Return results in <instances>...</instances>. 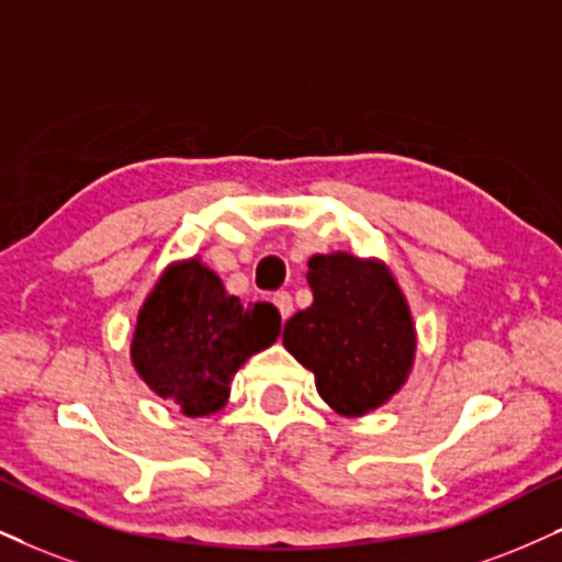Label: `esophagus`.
Segmentation results:
<instances>
[{
  "label": "esophagus",
  "mask_w": 562,
  "mask_h": 562,
  "mask_svg": "<svg viewBox=\"0 0 562 562\" xmlns=\"http://www.w3.org/2000/svg\"><path fill=\"white\" fill-rule=\"evenodd\" d=\"M273 304H276V307H279V313H281L283 321H289V317H292V313H294L292 294H289V292H276L273 294Z\"/></svg>",
  "instance_id": "obj_1"
}]
</instances>
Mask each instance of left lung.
<instances>
[{
	"mask_svg": "<svg viewBox=\"0 0 562 562\" xmlns=\"http://www.w3.org/2000/svg\"><path fill=\"white\" fill-rule=\"evenodd\" d=\"M313 304L283 328V346L315 375L338 417H364L387 404L412 375L417 328L391 268L351 252L313 255Z\"/></svg>",
	"mask_w": 562,
	"mask_h": 562,
	"instance_id": "left-lung-1",
	"label": "left lung"
}]
</instances>
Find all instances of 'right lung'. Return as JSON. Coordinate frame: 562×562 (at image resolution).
Segmentation results:
<instances>
[{
  "mask_svg": "<svg viewBox=\"0 0 562 562\" xmlns=\"http://www.w3.org/2000/svg\"><path fill=\"white\" fill-rule=\"evenodd\" d=\"M279 336L281 315L273 304L245 307L192 255L169 262L145 296L130 359L158 398L195 419L224 408L239 367Z\"/></svg>",
  "mask_w": 562,
  "mask_h": 562,
  "instance_id": "right-lung-1",
  "label": "right lung"
}]
</instances>
